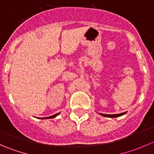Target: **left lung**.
Listing matches in <instances>:
<instances>
[{
  "label": "left lung",
  "instance_id": "obj_1",
  "mask_svg": "<svg viewBox=\"0 0 154 154\" xmlns=\"http://www.w3.org/2000/svg\"><path fill=\"white\" fill-rule=\"evenodd\" d=\"M126 112L123 113H120V114H115V115H106V114H102V113H100V115H101L102 116H104V117H109V118H116L119 117V116H122L123 115L126 114Z\"/></svg>",
  "mask_w": 154,
  "mask_h": 154
}]
</instances>
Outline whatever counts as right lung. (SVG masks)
I'll return each instance as SVG.
<instances>
[{"label": "right lung", "instance_id": "1", "mask_svg": "<svg viewBox=\"0 0 154 154\" xmlns=\"http://www.w3.org/2000/svg\"><path fill=\"white\" fill-rule=\"evenodd\" d=\"M58 115H59V113H57V114L54 115V116H50V117L42 118V119H54V118H55V117H56V116H58Z\"/></svg>", "mask_w": 154, "mask_h": 154}]
</instances>
